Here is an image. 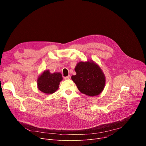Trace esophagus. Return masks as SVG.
<instances>
[{
  "mask_svg": "<svg viewBox=\"0 0 146 146\" xmlns=\"http://www.w3.org/2000/svg\"><path fill=\"white\" fill-rule=\"evenodd\" d=\"M70 78V76H66V77H64V79L65 80H68V79H69Z\"/></svg>",
  "mask_w": 146,
  "mask_h": 146,
  "instance_id": "esophagus-1",
  "label": "esophagus"
}]
</instances>
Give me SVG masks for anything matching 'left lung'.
Masks as SVG:
<instances>
[{
	"mask_svg": "<svg viewBox=\"0 0 146 146\" xmlns=\"http://www.w3.org/2000/svg\"><path fill=\"white\" fill-rule=\"evenodd\" d=\"M76 74L72 76L78 90L90 96L99 95L105 85V77L100 67L92 62H80L75 68Z\"/></svg>",
	"mask_w": 146,
	"mask_h": 146,
	"instance_id": "obj_1",
	"label": "left lung"
}]
</instances>
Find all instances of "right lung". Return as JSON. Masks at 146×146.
Listing matches in <instances>:
<instances>
[{"instance_id":"1","label":"right lung","mask_w":146,"mask_h":146,"mask_svg":"<svg viewBox=\"0 0 146 146\" xmlns=\"http://www.w3.org/2000/svg\"><path fill=\"white\" fill-rule=\"evenodd\" d=\"M62 80V77L60 73L51 74L48 70L44 71L37 80L38 88L46 94H52L58 89Z\"/></svg>"}]
</instances>
